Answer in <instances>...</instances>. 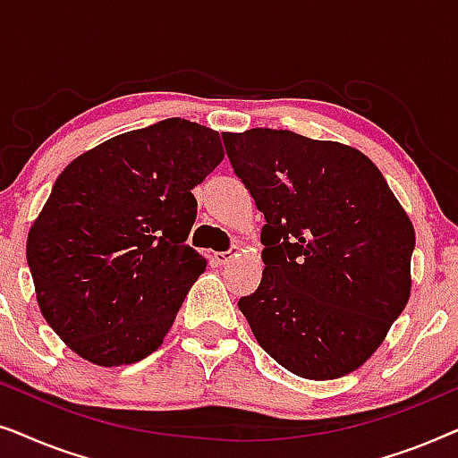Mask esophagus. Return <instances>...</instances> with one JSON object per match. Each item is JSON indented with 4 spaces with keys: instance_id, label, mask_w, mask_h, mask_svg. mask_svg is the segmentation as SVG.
Returning a JSON list of instances; mask_svg holds the SVG:
<instances>
[{
    "instance_id": "obj_1",
    "label": "esophagus",
    "mask_w": 458,
    "mask_h": 458,
    "mask_svg": "<svg viewBox=\"0 0 458 458\" xmlns=\"http://www.w3.org/2000/svg\"><path fill=\"white\" fill-rule=\"evenodd\" d=\"M233 252H231V250H229V252H216L215 254V262H216V265L218 267H223V265H229V262L231 260H233Z\"/></svg>"
}]
</instances>
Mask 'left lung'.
I'll use <instances>...</instances> for the list:
<instances>
[{
  "label": "left lung",
  "instance_id": "1",
  "mask_svg": "<svg viewBox=\"0 0 458 458\" xmlns=\"http://www.w3.org/2000/svg\"><path fill=\"white\" fill-rule=\"evenodd\" d=\"M265 215V271L240 310L267 354L304 379L367 362L411 296L415 229L359 149L284 129L225 133Z\"/></svg>",
  "mask_w": 458,
  "mask_h": 458
}]
</instances>
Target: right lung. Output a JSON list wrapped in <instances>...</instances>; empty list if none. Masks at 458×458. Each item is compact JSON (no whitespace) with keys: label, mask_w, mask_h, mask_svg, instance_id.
Masks as SVG:
<instances>
[{"label":"right lung","mask_w":458,"mask_h":458,"mask_svg":"<svg viewBox=\"0 0 458 458\" xmlns=\"http://www.w3.org/2000/svg\"><path fill=\"white\" fill-rule=\"evenodd\" d=\"M216 131L166 118L81 154L27 240L41 315L81 359L131 365L165 340L206 259L185 243Z\"/></svg>","instance_id":"obj_1"}]
</instances>
